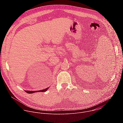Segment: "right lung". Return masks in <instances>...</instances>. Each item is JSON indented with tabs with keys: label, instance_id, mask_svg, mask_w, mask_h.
<instances>
[{
	"label": "right lung",
	"instance_id": "1",
	"mask_svg": "<svg viewBox=\"0 0 123 123\" xmlns=\"http://www.w3.org/2000/svg\"><path fill=\"white\" fill-rule=\"evenodd\" d=\"M48 88H49V87L46 88L45 89H43V90H38V91H27V90H25V91L26 93H27L32 94V93H35V92H45V91H47Z\"/></svg>",
	"mask_w": 123,
	"mask_h": 123
}]
</instances>
